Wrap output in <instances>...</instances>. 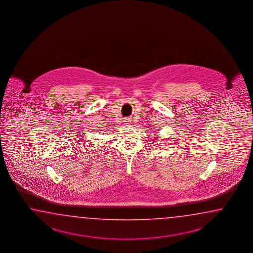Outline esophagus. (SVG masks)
<instances>
[{"label": "esophagus", "mask_w": 253, "mask_h": 253, "mask_svg": "<svg viewBox=\"0 0 253 253\" xmlns=\"http://www.w3.org/2000/svg\"><path fill=\"white\" fill-rule=\"evenodd\" d=\"M126 122H128V121H126Z\"/></svg>", "instance_id": "obj_1"}]
</instances>
